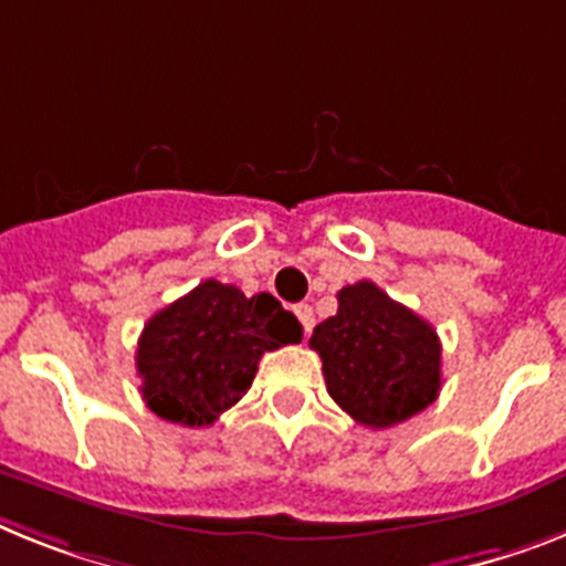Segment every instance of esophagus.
<instances>
[{"label":"esophagus","mask_w":566,"mask_h":566,"mask_svg":"<svg viewBox=\"0 0 566 566\" xmlns=\"http://www.w3.org/2000/svg\"><path fill=\"white\" fill-rule=\"evenodd\" d=\"M293 311H296L298 322H302V327H305V334H311L313 325H316V319H313V307L311 305H296Z\"/></svg>","instance_id":"esophagus-1"}]
</instances>
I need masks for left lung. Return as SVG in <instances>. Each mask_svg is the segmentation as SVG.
Masks as SVG:
<instances>
[{
  "mask_svg": "<svg viewBox=\"0 0 566 566\" xmlns=\"http://www.w3.org/2000/svg\"><path fill=\"white\" fill-rule=\"evenodd\" d=\"M336 298V316L311 336L336 406L371 429L397 426L431 406L440 391L434 327L374 282L348 284Z\"/></svg>",
  "mask_w": 566,
  "mask_h": 566,
  "instance_id": "8db88e82",
  "label": "left lung"
}]
</instances>
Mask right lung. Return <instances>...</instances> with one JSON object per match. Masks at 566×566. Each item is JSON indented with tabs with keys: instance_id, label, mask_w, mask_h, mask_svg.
<instances>
[{
	"instance_id": "1",
	"label": "right lung",
	"mask_w": 566,
	"mask_h": 566,
	"mask_svg": "<svg viewBox=\"0 0 566 566\" xmlns=\"http://www.w3.org/2000/svg\"><path fill=\"white\" fill-rule=\"evenodd\" d=\"M302 342V325L270 293L247 298L207 279L146 322L137 377L158 417L189 429L212 426L253 386L268 350Z\"/></svg>"
}]
</instances>
